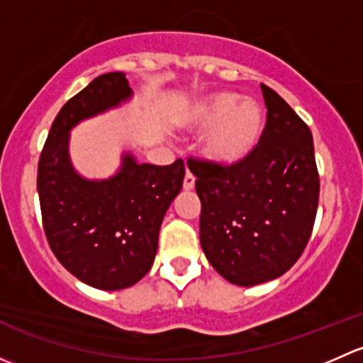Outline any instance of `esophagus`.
Instances as JSON below:
<instances>
[{
    "label": "esophagus",
    "mask_w": 363,
    "mask_h": 363,
    "mask_svg": "<svg viewBox=\"0 0 363 363\" xmlns=\"http://www.w3.org/2000/svg\"><path fill=\"white\" fill-rule=\"evenodd\" d=\"M182 188H184V191H191L193 188H195V177H193V174H186L184 175V182H182Z\"/></svg>",
    "instance_id": "esophagus-1"
}]
</instances>
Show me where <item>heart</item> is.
Wrapping results in <instances>:
<instances>
[{
	"label": "heart",
	"mask_w": 363,
	"mask_h": 363,
	"mask_svg": "<svg viewBox=\"0 0 363 363\" xmlns=\"http://www.w3.org/2000/svg\"><path fill=\"white\" fill-rule=\"evenodd\" d=\"M186 131H205L200 155L216 168H233L246 163L258 149L265 126V112L255 100L216 91L184 105L177 117Z\"/></svg>",
	"instance_id": "obj_1"
}]
</instances>
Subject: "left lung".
<instances>
[{
    "mask_svg": "<svg viewBox=\"0 0 363 363\" xmlns=\"http://www.w3.org/2000/svg\"><path fill=\"white\" fill-rule=\"evenodd\" d=\"M262 93L267 126L246 163H188L202 202V250L216 272L237 286L277 279L295 265L320 199L311 130L276 91L262 84Z\"/></svg>",
    "mask_w": 363,
    "mask_h": 363,
    "instance_id": "8db88e82",
    "label": "left lung"
}]
</instances>
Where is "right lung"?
<instances>
[{"mask_svg":"<svg viewBox=\"0 0 363 363\" xmlns=\"http://www.w3.org/2000/svg\"><path fill=\"white\" fill-rule=\"evenodd\" d=\"M133 98L126 73L96 77L63 105L50 126L38 163L43 230L69 274L98 290H124L151 270L161 223L184 181V163H138L123 151L111 177L75 170L69 133L82 121L123 107Z\"/></svg>","mask_w":363,"mask_h":363,"instance_id":"1","label":"right lung"}]
</instances>
